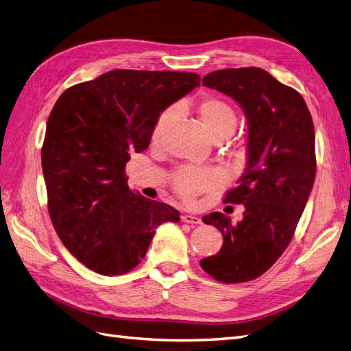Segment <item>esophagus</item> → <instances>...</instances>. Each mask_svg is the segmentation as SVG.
I'll use <instances>...</instances> for the list:
<instances>
[{
	"label": "esophagus",
	"mask_w": 351,
	"mask_h": 351,
	"mask_svg": "<svg viewBox=\"0 0 351 351\" xmlns=\"http://www.w3.org/2000/svg\"><path fill=\"white\" fill-rule=\"evenodd\" d=\"M182 221L186 222V224H200L202 219L199 217H195V215H182Z\"/></svg>",
	"instance_id": "esophagus-1"
}]
</instances>
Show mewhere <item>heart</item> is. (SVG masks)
Returning a JSON list of instances; mask_svg holds the SVG:
<instances>
[{
	"mask_svg": "<svg viewBox=\"0 0 351 351\" xmlns=\"http://www.w3.org/2000/svg\"><path fill=\"white\" fill-rule=\"evenodd\" d=\"M199 120L206 133L214 141H222L236 130L237 115L231 105L217 97L200 99L196 105ZM176 111L165 110L154 125L152 141L159 142L174 120ZM222 183V176L212 168H182L173 178L174 190L186 200H192L195 196L209 190L217 189Z\"/></svg>",
	"mask_w": 351,
	"mask_h": 351,
	"instance_id": "heart-1",
	"label": "heart"
}]
</instances>
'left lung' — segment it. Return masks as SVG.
I'll use <instances>...</instances> for the list:
<instances>
[{
    "label": "left lung",
    "instance_id": "obj_1",
    "mask_svg": "<svg viewBox=\"0 0 351 351\" xmlns=\"http://www.w3.org/2000/svg\"><path fill=\"white\" fill-rule=\"evenodd\" d=\"M204 86L228 95L246 114L247 165L226 204L244 205L243 219L212 212L202 221L222 232L224 243L200 267L232 284L261 277L289 246L316 174L315 127L302 95L258 67L212 71Z\"/></svg>",
    "mask_w": 351,
    "mask_h": 351
}]
</instances>
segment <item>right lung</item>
<instances>
[{"label": "right lung", "instance_id": "1", "mask_svg": "<svg viewBox=\"0 0 351 351\" xmlns=\"http://www.w3.org/2000/svg\"><path fill=\"white\" fill-rule=\"evenodd\" d=\"M200 84L196 73L112 70L62 92L52 108L42 171L57 234L83 265L123 275L180 212L133 193L125 164L145 151L161 112Z\"/></svg>", "mask_w": 351, "mask_h": 351}]
</instances>
